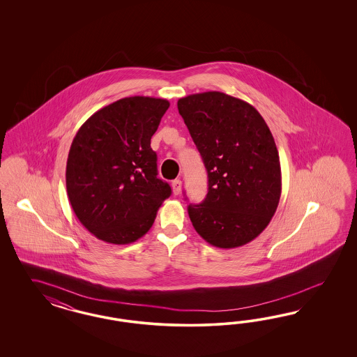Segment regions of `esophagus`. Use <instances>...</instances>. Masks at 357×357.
<instances>
[{
    "instance_id": "34e87169",
    "label": "esophagus",
    "mask_w": 357,
    "mask_h": 357,
    "mask_svg": "<svg viewBox=\"0 0 357 357\" xmlns=\"http://www.w3.org/2000/svg\"><path fill=\"white\" fill-rule=\"evenodd\" d=\"M173 191L175 195H179L182 192V181L181 179L173 181Z\"/></svg>"
}]
</instances>
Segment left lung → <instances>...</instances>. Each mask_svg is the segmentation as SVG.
<instances>
[{"label":"left lung","instance_id":"left-lung-1","mask_svg":"<svg viewBox=\"0 0 357 357\" xmlns=\"http://www.w3.org/2000/svg\"><path fill=\"white\" fill-rule=\"evenodd\" d=\"M178 109L208 173L206 199L188 206L195 230L220 249L249 243L280 200V160L268 126L248 102L220 91L181 98Z\"/></svg>","mask_w":357,"mask_h":357}]
</instances>
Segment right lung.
I'll list each match as a JSON object with an SVG mask.
<instances>
[{
    "instance_id": "obj_1",
    "label": "right lung",
    "mask_w": 357,
    "mask_h": 357,
    "mask_svg": "<svg viewBox=\"0 0 357 357\" xmlns=\"http://www.w3.org/2000/svg\"><path fill=\"white\" fill-rule=\"evenodd\" d=\"M170 103L128 97L100 108L77 132L66 161V192L79 222L114 245L151 229L172 187L157 178L151 136Z\"/></svg>"
}]
</instances>
